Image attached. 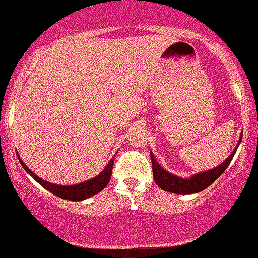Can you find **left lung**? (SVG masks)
<instances>
[{
    "label": "left lung",
    "mask_w": 258,
    "mask_h": 258,
    "mask_svg": "<svg viewBox=\"0 0 258 258\" xmlns=\"http://www.w3.org/2000/svg\"><path fill=\"white\" fill-rule=\"evenodd\" d=\"M242 141V134L240 140H238L237 146L235 147V150L232 151L230 156L223 161L221 165H218L217 167L211 168V170L204 171V172L195 173V175L189 176V177L183 178L179 177V176L172 175L168 171H166L160 163L156 161L155 156L151 152V161H152V172H153V179H155L156 183L158 184L160 188H162L163 191L172 192V194H178V195H191V194H197V192H201L204 189H206L210 184H212L223 172H225L226 168L228 167V165L232 161L233 156H235L236 151H237L238 146H240Z\"/></svg>",
    "instance_id": "1"
}]
</instances>
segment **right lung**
Listing matches in <instances>:
<instances>
[{
    "mask_svg": "<svg viewBox=\"0 0 258 258\" xmlns=\"http://www.w3.org/2000/svg\"><path fill=\"white\" fill-rule=\"evenodd\" d=\"M18 160H20L22 167L27 171L28 175H30L31 177L35 178L41 186L45 187V188L51 192V194L56 195L57 197H61V199L63 200H69V201H83V200L90 199L91 196L102 191V189L107 186L108 182H110L113 167V158H111L110 162L107 163V166H106V167L101 171L100 175H97L96 177L87 179V181L81 182V183L77 184L63 186V184L51 183V182L45 181V179L38 177L37 175H35V173L26 166V163L21 160L20 156H18Z\"/></svg>",
    "mask_w": 258,
    "mask_h": 258,
    "instance_id": "add662e5",
    "label": "right lung"
}]
</instances>
